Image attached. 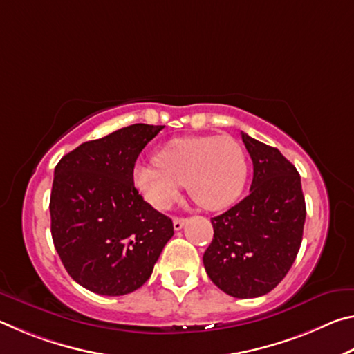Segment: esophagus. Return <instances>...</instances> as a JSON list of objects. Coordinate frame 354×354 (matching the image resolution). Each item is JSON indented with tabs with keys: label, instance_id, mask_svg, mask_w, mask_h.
Returning a JSON list of instances; mask_svg holds the SVG:
<instances>
[{
	"label": "esophagus",
	"instance_id": "obj_1",
	"mask_svg": "<svg viewBox=\"0 0 354 354\" xmlns=\"http://www.w3.org/2000/svg\"><path fill=\"white\" fill-rule=\"evenodd\" d=\"M184 223H185V218H179V217L173 218V227H175V231L181 230V227L184 226Z\"/></svg>",
	"mask_w": 354,
	"mask_h": 354
}]
</instances>
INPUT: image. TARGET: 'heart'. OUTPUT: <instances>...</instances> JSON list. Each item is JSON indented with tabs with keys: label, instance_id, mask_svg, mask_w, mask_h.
Here are the masks:
<instances>
[{
	"label": "heart",
	"instance_id": "heart-1",
	"mask_svg": "<svg viewBox=\"0 0 354 354\" xmlns=\"http://www.w3.org/2000/svg\"><path fill=\"white\" fill-rule=\"evenodd\" d=\"M156 162L137 165L134 184L159 211L173 206L183 184L200 207L220 211L237 201L248 173L245 149L230 136L175 139L159 149Z\"/></svg>",
	"mask_w": 354,
	"mask_h": 354
}]
</instances>
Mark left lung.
<instances>
[{
	"instance_id": "left-lung-1",
	"label": "left lung",
	"mask_w": 354,
	"mask_h": 354,
	"mask_svg": "<svg viewBox=\"0 0 354 354\" xmlns=\"http://www.w3.org/2000/svg\"><path fill=\"white\" fill-rule=\"evenodd\" d=\"M253 160L250 194L211 218L214 239L203 256L207 277L236 298L277 287L298 254L306 220L301 178L279 149L241 133Z\"/></svg>"
}]
</instances>
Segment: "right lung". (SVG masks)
<instances>
[{"mask_svg":"<svg viewBox=\"0 0 354 354\" xmlns=\"http://www.w3.org/2000/svg\"><path fill=\"white\" fill-rule=\"evenodd\" d=\"M164 127L136 123L65 154L55 169L51 236L65 270L100 295L118 297L151 277L173 221L134 187L136 160Z\"/></svg>","mask_w":354,"mask_h":354,"instance_id":"obj_1","label":"right lung"}]
</instances>
